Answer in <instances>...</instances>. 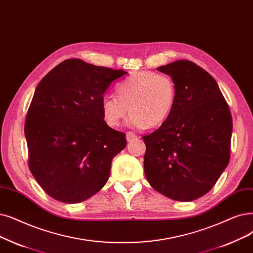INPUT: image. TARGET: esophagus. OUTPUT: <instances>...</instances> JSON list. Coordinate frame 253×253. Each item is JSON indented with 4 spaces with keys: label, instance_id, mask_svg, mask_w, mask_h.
Masks as SVG:
<instances>
[{
    "label": "esophagus",
    "instance_id": "esophagus-1",
    "mask_svg": "<svg viewBox=\"0 0 253 253\" xmlns=\"http://www.w3.org/2000/svg\"><path fill=\"white\" fill-rule=\"evenodd\" d=\"M126 138L128 141H131L132 139L136 138V134L134 132H131V131H129V132L126 133Z\"/></svg>",
    "mask_w": 253,
    "mask_h": 253
}]
</instances>
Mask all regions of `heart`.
<instances>
[{
  "mask_svg": "<svg viewBox=\"0 0 253 253\" xmlns=\"http://www.w3.org/2000/svg\"><path fill=\"white\" fill-rule=\"evenodd\" d=\"M116 93L117 97L105 96L101 100L102 117L108 126H118L129 109L131 125L154 128L170 116L177 98V86L169 75L144 70L121 82Z\"/></svg>",
  "mask_w": 253,
  "mask_h": 253,
  "instance_id": "b5f03b06",
  "label": "heart"
}]
</instances>
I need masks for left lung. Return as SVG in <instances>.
Segmentation results:
<instances>
[{"mask_svg":"<svg viewBox=\"0 0 253 253\" xmlns=\"http://www.w3.org/2000/svg\"><path fill=\"white\" fill-rule=\"evenodd\" d=\"M174 81L177 98L169 119L146 144L148 182L179 202L210 191L230 158L233 120L216 81L199 65L179 60L157 68Z\"/></svg>","mask_w":253,"mask_h":253,"instance_id":"8db88e82","label":"left lung"}]
</instances>
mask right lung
Returning <instances> with one entry per match:
<instances>
[{
  "mask_svg": "<svg viewBox=\"0 0 253 253\" xmlns=\"http://www.w3.org/2000/svg\"><path fill=\"white\" fill-rule=\"evenodd\" d=\"M124 70L65 60L41 80L28 109V164L52 199L82 203L106 184L126 134L105 123L101 100Z\"/></svg>",
  "mask_w": 253,
  "mask_h": 253,
  "instance_id": "add662e5",
  "label": "right lung"
}]
</instances>
